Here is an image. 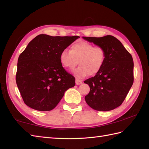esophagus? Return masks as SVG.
Here are the masks:
<instances>
[{
    "label": "esophagus",
    "mask_w": 149,
    "mask_h": 149,
    "mask_svg": "<svg viewBox=\"0 0 149 149\" xmlns=\"http://www.w3.org/2000/svg\"><path fill=\"white\" fill-rule=\"evenodd\" d=\"M75 82H76V85H77V86H78V85L81 84V83H82V81H81V80H80V79H78V78H76Z\"/></svg>",
    "instance_id": "esophagus-1"
}]
</instances>
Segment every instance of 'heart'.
Instances as JSON below:
<instances>
[{"label":"heart","mask_w":149,"mask_h":149,"mask_svg":"<svg viewBox=\"0 0 149 149\" xmlns=\"http://www.w3.org/2000/svg\"><path fill=\"white\" fill-rule=\"evenodd\" d=\"M106 60V51L102 46L95 45L85 41L77 42L72 44L70 51L63 49L59 54L61 65L69 70L75 66L74 71L78 78H83L87 75L95 76L102 70Z\"/></svg>","instance_id":"heart-1"}]
</instances>
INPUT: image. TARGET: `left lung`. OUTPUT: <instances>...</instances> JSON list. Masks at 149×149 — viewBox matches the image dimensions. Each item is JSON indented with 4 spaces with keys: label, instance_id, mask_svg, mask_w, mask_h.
I'll return each instance as SVG.
<instances>
[{
    "label": "left lung",
    "instance_id": "left-lung-1",
    "mask_svg": "<svg viewBox=\"0 0 149 149\" xmlns=\"http://www.w3.org/2000/svg\"><path fill=\"white\" fill-rule=\"evenodd\" d=\"M83 38L102 46L106 51V60L102 70L84 81L90 87V92L85 100L95 110H113L122 104L134 82L132 55L113 36Z\"/></svg>",
    "mask_w": 149,
    "mask_h": 149
}]
</instances>
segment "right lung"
Segmentation results:
<instances>
[{"instance_id": "right-lung-1", "label": "right lung", "mask_w": 149, "mask_h": 149, "mask_svg": "<svg viewBox=\"0 0 149 149\" xmlns=\"http://www.w3.org/2000/svg\"><path fill=\"white\" fill-rule=\"evenodd\" d=\"M79 37L39 35L20 54L16 83L28 107L51 111L66 91L75 86V78L63 68L59 54Z\"/></svg>"}]
</instances>
